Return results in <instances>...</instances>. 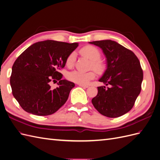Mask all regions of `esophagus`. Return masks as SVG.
<instances>
[{
  "label": "esophagus",
  "instance_id": "34e87169",
  "mask_svg": "<svg viewBox=\"0 0 160 160\" xmlns=\"http://www.w3.org/2000/svg\"><path fill=\"white\" fill-rule=\"evenodd\" d=\"M79 86L81 87V88H89L88 85H82V84H79Z\"/></svg>",
  "mask_w": 160,
  "mask_h": 160
}]
</instances>
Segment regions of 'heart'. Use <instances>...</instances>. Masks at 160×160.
I'll return each instance as SVG.
<instances>
[{"label":"heart","instance_id":"obj_1","mask_svg":"<svg viewBox=\"0 0 160 160\" xmlns=\"http://www.w3.org/2000/svg\"><path fill=\"white\" fill-rule=\"evenodd\" d=\"M79 52L82 55L85 56L91 61V68L95 69L97 72H102L105 70V65L100 61L101 53L100 51L95 46L86 45L82 47L79 50ZM75 53L71 52L66 59V65L67 67H71L74 65L75 62ZM95 72L94 71L88 72H81L78 71H73L67 74V79L69 81L78 84H87L89 81L95 78Z\"/></svg>","mask_w":160,"mask_h":160}]
</instances>
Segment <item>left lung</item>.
<instances>
[{
  "label": "left lung",
  "mask_w": 160,
  "mask_h": 160,
  "mask_svg": "<svg viewBox=\"0 0 160 160\" xmlns=\"http://www.w3.org/2000/svg\"><path fill=\"white\" fill-rule=\"evenodd\" d=\"M89 43L102 49L108 65L99 80L105 85L98 87V95L92 99V103L106 117H120L132 109L141 91L143 74L140 62L133 52L115 41Z\"/></svg>",
  "instance_id": "1"
}]
</instances>
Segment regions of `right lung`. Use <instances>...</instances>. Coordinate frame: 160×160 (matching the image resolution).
Wrapping results in <instances>:
<instances>
[{
	"label": "right lung",
	"instance_id": "1",
	"mask_svg": "<svg viewBox=\"0 0 160 160\" xmlns=\"http://www.w3.org/2000/svg\"><path fill=\"white\" fill-rule=\"evenodd\" d=\"M78 43L47 40L28 47L14 61L10 83L14 98L27 112L45 116L55 113L69 98L75 83L62 79L59 70ZM59 81L52 89L50 82Z\"/></svg>",
	"mask_w": 160,
	"mask_h": 160
}]
</instances>
